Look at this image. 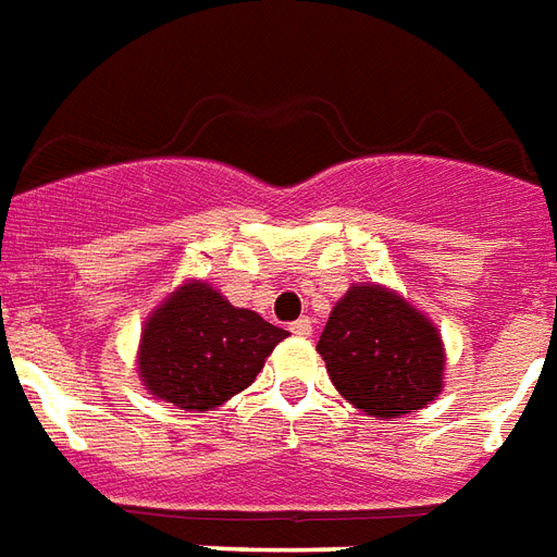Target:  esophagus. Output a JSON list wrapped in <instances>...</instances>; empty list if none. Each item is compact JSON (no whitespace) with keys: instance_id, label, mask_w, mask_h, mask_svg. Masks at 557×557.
Masks as SVG:
<instances>
[{"instance_id":"1","label":"esophagus","mask_w":557,"mask_h":557,"mask_svg":"<svg viewBox=\"0 0 557 557\" xmlns=\"http://www.w3.org/2000/svg\"><path fill=\"white\" fill-rule=\"evenodd\" d=\"M288 330H292L297 338H309V335H312V321H309V318H297L295 324L288 326Z\"/></svg>"}]
</instances>
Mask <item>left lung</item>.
Wrapping results in <instances>:
<instances>
[{
	"mask_svg": "<svg viewBox=\"0 0 557 557\" xmlns=\"http://www.w3.org/2000/svg\"><path fill=\"white\" fill-rule=\"evenodd\" d=\"M338 394L373 418L423 409L444 388V342L430 318L382 286H350L318 338Z\"/></svg>",
	"mask_w": 557,
	"mask_h": 557,
	"instance_id": "8db88e82",
	"label": "left lung"
}]
</instances>
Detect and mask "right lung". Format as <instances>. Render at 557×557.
Instances as JSON below:
<instances>
[{
	"instance_id": "right-lung-1",
	"label": "right lung",
	"mask_w": 557,
	"mask_h": 557,
	"mask_svg": "<svg viewBox=\"0 0 557 557\" xmlns=\"http://www.w3.org/2000/svg\"><path fill=\"white\" fill-rule=\"evenodd\" d=\"M286 330L231 307L210 283L189 280L143 326L139 380L157 400L210 411L257 380Z\"/></svg>"
}]
</instances>
